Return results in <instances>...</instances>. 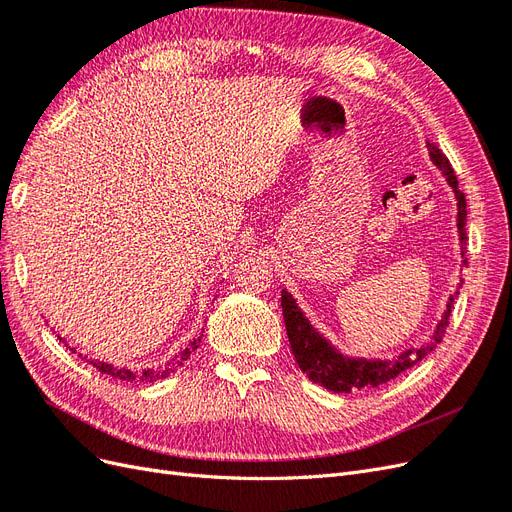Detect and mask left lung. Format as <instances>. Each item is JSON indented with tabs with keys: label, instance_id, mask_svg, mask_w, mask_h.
I'll list each match as a JSON object with an SVG mask.
<instances>
[{
	"label": "left lung",
	"instance_id": "obj_1",
	"mask_svg": "<svg viewBox=\"0 0 512 512\" xmlns=\"http://www.w3.org/2000/svg\"><path fill=\"white\" fill-rule=\"evenodd\" d=\"M429 147V158L436 164L442 175L446 177L448 185H451L455 198H457V230H459V241H461V256H466V196H463L461 190H457V177L451 168V162L444 156V153L436 147L427 143ZM468 260L461 262V267H466ZM463 284V280H461ZM459 284V288H461ZM459 294H451V299L446 303L444 314L440 322L436 324V329L429 335L427 342H423L418 348L404 350L397 354L391 361H380V359H354V356H346L339 352L327 337H322L314 327L312 322L305 318L301 312V307L294 301L292 294L288 290H282V312H284V322H286V333H288V342L292 348L294 359H297L299 367L303 374L329 389L333 393H350V391H361V389H376V386L389 382L397 378L401 371H406L414 367L418 361H423L425 356L436 348L448 327V318H451V307L453 301Z\"/></svg>",
	"mask_w": 512,
	"mask_h": 512
}]
</instances>
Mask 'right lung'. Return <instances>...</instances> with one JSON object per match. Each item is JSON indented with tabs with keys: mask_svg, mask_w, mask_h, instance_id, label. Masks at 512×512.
<instances>
[{
	"mask_svg": "<svg viewBox=\"0 0 512 512\" xmlns=\"http://www.w3.org/2000/svg\"><path fill=\"white\" fill-rule=\"evenodd\" d=\"M200 339H203V335H198V337H194L192 342L185 346L179 354H175V359H170L168 363H164V365H160V367H147V369H128V367H117V365H111V363H104V361H98V359H87V354L83 356V354H79L83 361H87L89 365H94L98 371H102V374H106V376H111V378H117V380H126V382H153V380H162V378H168L170 374H173L175 371V367H179V365H183L185 361L190 359V354L198 348V344H200ZM59 342H64V339L59 337ZM66 344V342H64ZM68 346V344H66ZM72 352H76L74 348H70Z\"/></svg>",
	"mask_w": 512,
	"mask_h": 512,
	"instance_id": "obj_1",
	"label": "right lung"
}]
</instances>
